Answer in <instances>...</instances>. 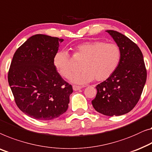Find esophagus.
<instances>
[{
    "label": "esophagus",
    "mask_w": 152,
    "mask_h": 152,
    "mask_svg": "<svg viewBox=\"0 0 152 152\" xmlns=\"http://www.w3.org/2000/svg\"><path fill=\"white\" fill-rule=\"evenodd\" d=\"M72 88L75 91H79V90H80L82 88V87L81 86H75V85H73L72 86Z\"/></svg>",
    "instance_id": "obj_1"
}]
</instances>
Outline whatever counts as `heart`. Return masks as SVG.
I'll use <instances>...</instances> for the list:
<instances>
[{"mask_svg": "<svg viewBox=\"0 0 152 152\" xmlns=\"http://www.w3.org/2000/svg\"><path fill=\"white\" fill-rule=\"evenodd\" d=\"M75 53L83 60V71L75 75L71 80L77 84H85L95 79L103 81L108 79L117 69L121 60V50L114 43L100 40L83 42L75 47ZM53 64L63 77L69 79L75 72L73 60L66 50H59L55 54Z\"/></svg>", "mask_w": 152, "mask_h": 152, "instance_id": "obj_1", "label": "heart"}]
</instances>
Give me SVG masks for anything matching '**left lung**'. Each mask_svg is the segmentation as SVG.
Instances as JSON below:
<instances>
[{
  "instance_id": "1",
  "label": "left lung",
  "mask_w": 152,
  "mask_h": 152,
  "mask_svg": "<svg viewBox=\"0 0 152 152\" xmlns=\"http://www.w3.org/2000/svg\"><path fill=\"white\" fill-rule=\"evenodd\" d=\"M106 31L121 50L117 69L106 80L96 86V97L92 104L104 115L120 116L131 111L140 99L147 79L143 56L137 45L113 30Z\"/></svg>"
}]
</instances>
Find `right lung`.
<instances>
[{
    "instance_id": "1",
    "label": "right lung",
    "mask_w": 152,
    "mask_h": 152,
    "mask_svg": "<svg viewBox=\"0 0 152 152\" xmlns=\"http://www.w3.org/2000/svg\"><path fill=\"white\" fill-rule=\"evenodd\" d=\"M63 39L37 34L15 52L8 82L17 106L35 119L51 120L67 110L72 87L53 64Z\"/></svg>"
}]
</instances>
